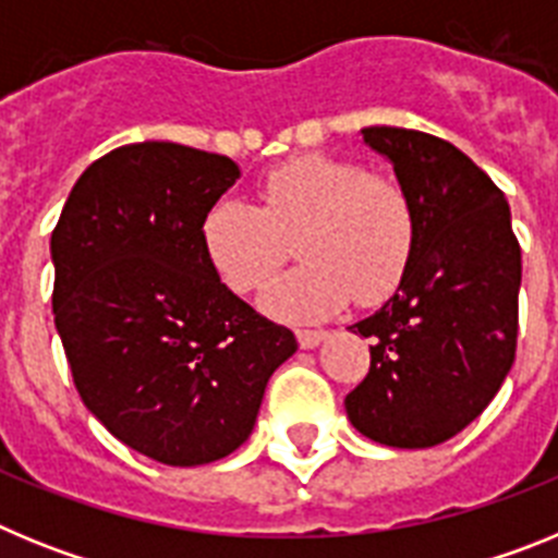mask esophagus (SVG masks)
<instances>
[{
	"label": "esophagus",
	"instance_id": "esophagus-1",
	"mask_svg": "<svg viewBox=\"0 0 558 558\" xmlns=\"http://www.w3.org/2000/svg\"><path fill=\"white\" fill-rule=\"evenodd\" d=\"M295 338H299V347L302 349H315L324 338H327V332H324V329H299Z\"/></svg>",
	"mask_w": 558,
	"mask_h": 558
}]
</instances>
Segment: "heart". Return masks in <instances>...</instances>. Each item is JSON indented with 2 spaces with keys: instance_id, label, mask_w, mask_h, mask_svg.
I'll return each instance as SVG.
<instances>
[{
  "instance_id": "1",
  "label": "heart",
  "mask_w": 558,
  "mask_h": 558,
  "mask_svg": "<svg viewBox=\"0 0 558 558\" xmlns=\"http://www.w3.org/2000/svg\"><path fill=\"white\" fill-rule=\"evenodd\" d=\"M259 204L218 201L204 215L201 245L234 293H254L299 245L302 268L276 279L263 307L284 322H318L354 295L377 304L397 290L416 243L405 186L347 159L307 153L265 172Z\"/></svg>"
}]
</instances>
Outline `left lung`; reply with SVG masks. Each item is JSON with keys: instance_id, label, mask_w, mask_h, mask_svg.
<instances>
[{"instance_id": "8db88e82", "label": "left lung", "mask_w": 558, "mask_h": 558, "mask_svg": "<svg viewBox=\"0 0 558 558\" xmlns=\"http://www.w3.org/2000/svg\"><path fill=\"white\" fill-rule=\"evenodd\" d=\"M363 142L405 186L416 243L397 293L349 327L372 340V366L343 405L377 445L422 450L481 416L511 372L520 243L506 195L456 145L388 125Z\"/></svg>"}]
</instances>
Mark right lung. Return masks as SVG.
I'll return each instance as SVG.
<instances>
[{"label":"right lung","mask_w":558,"mask_h":558,"mask_svg":"<svg viewBox=\"0 0 558 558\" xmlns=\"http://www.w3.org/2000/svg\"><path fill=\"white\" fill-rule=\"evenodd\" d=\"M240 179L229 156L140 142L88 165L52 231V313L83 405L122 445L201 466L251 436L270 374L299 349L236 299L201 245Z\"/></svg>","instance_id":"right-lung-1"}]
</instances>
